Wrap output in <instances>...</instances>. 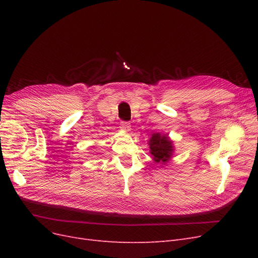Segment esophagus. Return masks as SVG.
Returning <instances> with one entry per match:
<instances>
[{
    "label": "esophagus",
    "mask_w": 258,
    "mask_h": 258,
    "mask_svg": "<svg viewBox=\"0 0 258 258\" xmlns=\"http://www.w3.org/2000/svg\"><path fill=\"white\" fill-rule=\"evenodd\" d=\"M130 127H131V124H130V122L129 121H120V128L122 129V130H124V131H129L130 130Z\"/></svg>",
    "instance_id": "1"
}]
</instances>
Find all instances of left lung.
Listing matches in <instances>:
<instances>
[{
  "instance_id": "8db88e82",
  "label": "left lung",
  "mask_w": 258,
  "mask_h": 258,
  "mask_svg": "<svg viewBox=\"0 0 258 258\" xmlns=\"http://www.w3.org/2000/svg\"><path fill=\"white\" fill-rule=\"evenodd\" d=\"M151 154L154 156V160L156 162H163L170 159L172 154V142L170 141L167 136H161L160 134H153L150 140Z\"/></svg>"
}]
</instances>
